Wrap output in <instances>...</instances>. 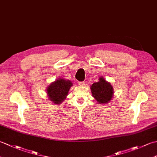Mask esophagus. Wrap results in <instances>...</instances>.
<instances>
[{"label": "esophagus", "mask_w": 157, "mask_h": 157, "mask_svg": "<svg viewBox=\"0 0 157 157\" xmlns=\"http://www.w3.org/2000/svg\"><path fill=\"white\" fill-rule=\"evenodd\" d=\"M78 84H79V86H84L85 85V82H79Z\"/></svg>", "instance_id": "obj_1"}]
</instances>
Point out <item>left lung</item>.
Wrapping results in <instances>:
<instances>
[{
  "instance_id": "1",
  "label": "left lung",
  "mask_w": 157,
  "mask_h": 157,
  "mask_svg": "<svg viewBox=\"0 0 157 157\" xmlns=\"http://www.w3.org/2000/svg\"><path fill=\"white\" fill-rule=\"evenodd\" d=\"M92 96L99 104H106L112 99L113 88L111 83L106 82L103 77H100L99 81L91 86Z\"/></svg>"
}]
</instances>
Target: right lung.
Instances as JSON below:
<instances>
[{
    "label": "right lung",
    "instance_id": "obj_1",
    "mask_svg": "<svg viewBox=\"0 0 157 157\" xmlns=\"http://www.w3.org/2000/svg\"><path fill=\"white\" fill-rule=\"evenodd\" d=\"M72 86V82L69 80L61 78L56 79L51 83L46 89V93L49 100L55 105L61 104L65 100L66 96L68 95L69 89Z\"/></svg>",
    "mask_w": 157,
    "mask_h": 157
}]
</instances>
